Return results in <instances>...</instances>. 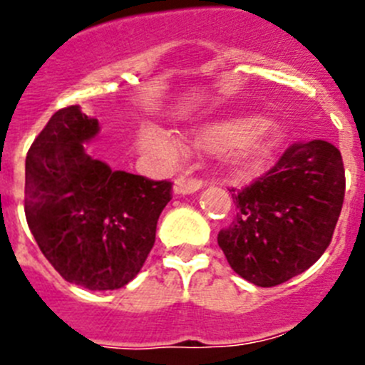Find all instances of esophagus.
I'll use <instances>...</instances> for the list:
<instances>
[{
    "label": "esophagus",
    "mask_w": 365,
    "mask_h": 365,
    "mask_svg": "<svg viewBox=\"0 0 365 365\" xmlns=\"http://www.w3.org/2000/svg\"><path fill=\"white\" fill-rule=\"evenodd\" d=\"M203 187L202 180L189 178V176H180V178L175 180V185H173V190L178 196H185V194H192L196 190H200Z\"/></svg>",
    "instance_id": "esophagus-1"
}]
</instances>
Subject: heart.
I'll return each instance as SVG.
<instances>
[{
	"instance_id": "obj_1",
	"label": "heart",
	"mask_w": 365,
	"mask_h": 365,
	"mask_svg": "<svg viewBox=\"0 0 365 365\" xmlns=\"http://www.w3.org/2000/svg\"><path fill=\"white\" fill-rule=\"evenodd\" d=\"M288 133L279 122H268L261 113H247L198 125L189 136L192 148L207 153L229 151V162L237 175H255L284 145ZM138 148L149 153L176 155L171 133L158 128H142L136 136Z\"/></svg>"
}]
</instances>
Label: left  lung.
<instances>
[{"label":"left lung","mask_w":365,"mask_h":365,"mask_svg":"<svg viewBox=\"0 0 365 365\" xmlns=\"http://www.w3.org/2000/svg\"><path fill=\"white\" fill-rule=\"evenodd\" d=\"M230 192L236 216L217 245L237 275L270 288L328 248L346 192L342 156L326 140L294 144L263 178Z\"/></svg>","instance_id":"obj_1"}]
</instances>
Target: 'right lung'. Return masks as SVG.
I'll use <instances>...</instances> for the list:
<instances>
[{"label":"right lung","instance_id":"obj_1","mask_svg":"<svg viewBox=\"0 0 365 365\" xmlns=\"http://www.w3.org/2000/svg\"><path fill=\"white\" fill-rule=\"evenodd\" d=\"M98 131L97 118L81 106L56 111L25 163V214L34 240L68 282L93 292L117 290L136 277L173 187L93 158L84 144Z\"/></svg>","mask_w":365,"mask_h":365}]
</instances>
